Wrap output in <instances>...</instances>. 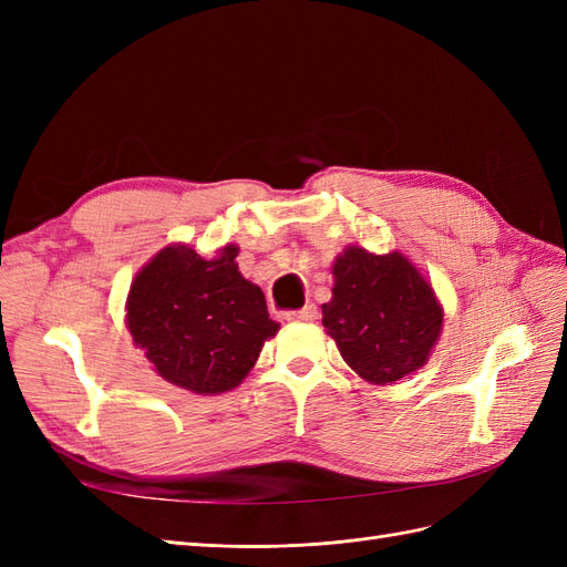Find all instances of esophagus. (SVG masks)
<instances>
[{"instance_id": "34e87169", "label": "esophagus", "mask_w": 567, "mask_h": 567, "mask_svg": "<svg viewBox=\"0 0 567 567\" xmlns=\"http://www.w3.org/2000/svg\"><path fill=\"white\" fill-rule=\"evenodd\" d=\"M319 317V312H317V307L315 305H305L302 310H298V312H288L286 315V319L288 321H315Z\"/></svg>"}]
</instances>
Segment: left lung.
Here are the masks:
<instances>
[{
  "label": "left lung",
  "mask_w": 567,
  "mask_h": 567,
  "mask_svg": "<svg viewBox=\"0 0 567 567\" xmlns=\"http://www.w3.org/2000/svg\"><path fill=\"white\" fill-rule=\"evenodd\" d=\"M331 274L333 296L321 305V323L359 379L390 385L427 364L444 312L433 284L404 252L348 246Z\"/></svg>",
  "instance_id": "1"
}]
</instances>
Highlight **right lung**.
<instances>
[{"instance_id":"1","label":"right lung","mask_w":567,"mask_h":567,"mask_svg":"<svg viewBox=\"0 0 567 567\" xmlns=\"http://www.w3.org/2000/svg\"><path fill=\"white\" fill-rule=\"evenodd\" d=\"M236 255L234 244L213 257L169 244L136 271L125 323L163 381L196 394L229 392L277 336L262 288L238 271Z\"/></svg>"}]
</instances>
